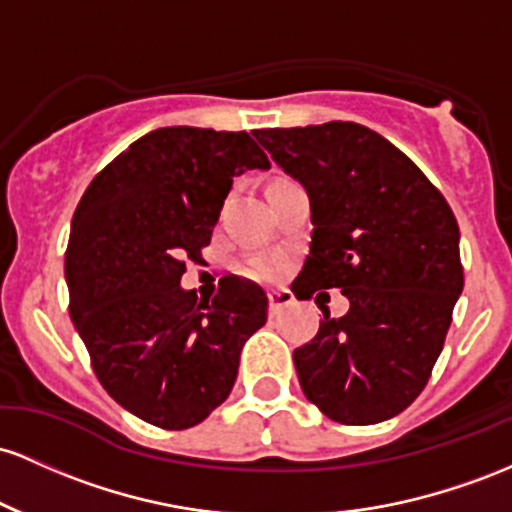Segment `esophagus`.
<instances>
[{
	"label": "esophagus",
	"mask_w": 512,
	"mask_h": 512,
	"mask_svg": "<svg viewBox=\"0 0 512 512\" xmlns=\"http://www.w3.org/2000/svg\"><path fill=\"white\" fill-rule=\"evenodd\" d=\"M295 302L290 290H271L268 292V304H271V314H278L280 309L287 307V304Z\"/></svg>",
	"instance_id": "1"
}]
</instances>
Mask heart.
<instances>
[{
    "label": "heart",
    "instance_id": "obj_1",
    "mask_svg": "<svg viewBox=\"0 0 512 512\" xmlns=\"http://www.w3.org/2000/svg\"><path fill=\"white\" fill-rule=\"evenodd\" d=\"M246 271L251 275H256V278H271L280 271V261L275 256H256L251 258L249 266H246Z\"/></svg>",
    "mask_w": 512,
    "mask_h": 512
}]
</instances>
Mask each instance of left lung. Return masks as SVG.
<instances>
[{
	"label": "left lung",
	"mask_w": 512,
	"mask_h": 512,
	"mask_svg": "<svg viewBox=\"0 0 512 512\" xmlns=\"http://www.w3.org/2000/svg\"><path fill=\"white\" fill-rule=\"evenodd\" d=\"M312 203V244L297 300L338 287L341 319L324 312L295 350L302 392L343 426L396 416L423 392L464 287L459 227L428 176L375 130L348 120L256 130Z\"/></svg>",
	"instance_id": "obj_1"
}]
</instances>
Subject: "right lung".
<instances>
[{"label":"right lung","instance_id":"add662e5","mask_svg":"<svg viewBox=\"0 0 512 512\" xmlns=\"http://www.w3.org/2000/svg\"><path fill=\"white\" fill-rule=\"evenodd\" d=\"M268 166L244 130L159 128L103 166L74 210L70 317L103 389L152 426L205 421L266 324L268 297L251 280L222 278L212 302L179 283L203 258L234 176Z\"/></svg>","mask_w":512,"mask_h":512}]
</instances>
